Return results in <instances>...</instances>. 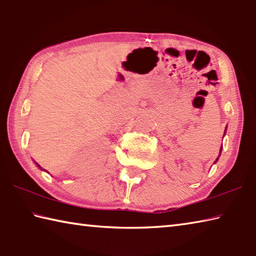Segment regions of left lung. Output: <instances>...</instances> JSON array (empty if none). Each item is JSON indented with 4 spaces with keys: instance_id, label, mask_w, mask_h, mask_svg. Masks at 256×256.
<instances>
[{
    "instance_id": "1",
    "label": "left lung",
    "mask_w": 256,
    "mask_h": 256,
    "mask_svg": "<svg viewBox=\"0 0 256 256\" xmlns=\"http://www.w3.org/2000/svg\"><path fill=\"white\" fill-rule=\"evenodd\" d=\"M221 150H222V148H221Z\"/></svg>"
}]
</instances>
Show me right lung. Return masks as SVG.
Returning a JSON list of instances; mask_svg holds the SVG:
<instances>
[{
    "label": "right lung",
    "instance_id": "obj_1",
    "mask_svg": "<svg viewBox=\"0 0 256 256\" xmlns=\"http://www.w3.org/2000/svg\"><path fill=\"white\" fill-rule=\"evenodd\" d=\"M38 168H40V166H38Z\"/></svg>",
    "mask_w": 256,
    "mask_h": 256
}]
</instances>
